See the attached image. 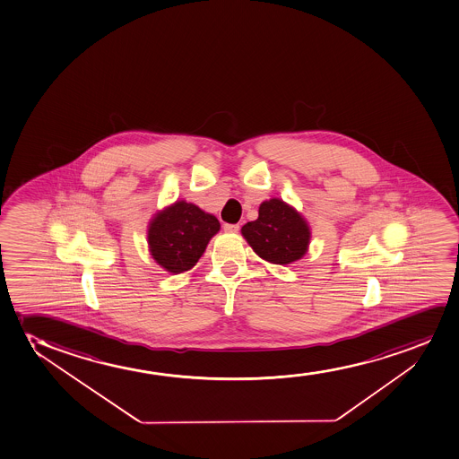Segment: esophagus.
<instances>
[{
    "mask_svg": "<svg viewBox=\"0 0 459 459\" xmlns=\"http://www.w3.org/2000/svg\"><path fill=\"white\" fill-rule=\"evenodd\" d=\"M224 230L229 233H237L239 230V224H224Z\"/></svg>",
    "mask_w": 459,
    "mask_h": 459,
    "instance_id": "esophagus-1",
    "label": "esophagus"
}]
</instances>
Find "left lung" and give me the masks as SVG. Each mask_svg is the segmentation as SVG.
I'll use <instances>...</instances> for the list:
<instances>
[{
	"label": "left lung",
	"instance_id": "left-lung-1",
	"mask_svg": "<svg viewBox=\"0 0 459 459\" xmlns=\"http://www.w3.org/2000/svg\"><path fill=\"white\" fill-rule=\"evenodd\" d=\"M241 233L256 255L274 264L298 262L310 245V227L291 205L277 197L260 205L258 218L243 226Z\"/></svg>",
	"mask_w": 459,
	"mask_h": 459
}]
</instances>
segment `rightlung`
<instances>
[{"label":"right lung","instance_id":"1","mask_svg":"<svg viewBox=\"0 0 459 459\" xmlns=\"http://www.w3.org/2000/svg\"><path fill=\"white\" fill-rule=\"evenodd\" d=\"M220 227L213 214L178 201L149 222V252L165 271L180 274L196 264Z\"/></svg>","mask_w":459,"mask_h":459}]
</instances>
